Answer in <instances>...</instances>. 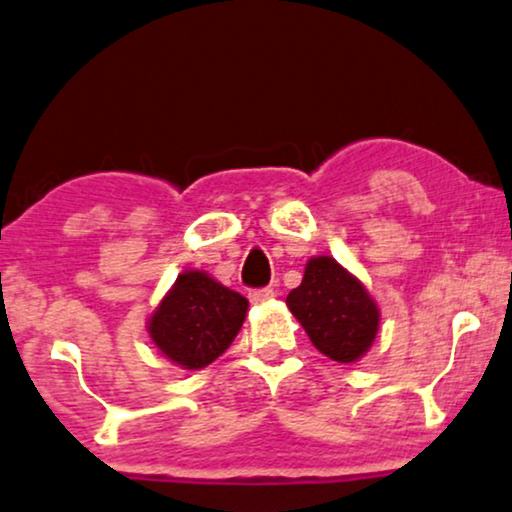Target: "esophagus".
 Returning a JSON list of instances; mask_svg holds the SVG:
<instances>
[{
	"label": "esophagus",
	"instance_id": "obj_1",
	"mask_svg": "<svg viewBox=\"0 0 512 512\" xmlns=\"http://www.w3.org/2000/svg\"><path fill=\"white\" fill-rule=\"evenodd\" d=\"M273 297H276V292H273L271 287H262V290L250 292V301H253V304H266V301H271Z\"/></svg>",
	"mask_w": 512,
	"mask_h": 512
}]
</instances>
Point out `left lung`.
Returning a JSON list of instances; mask_svg holds the SVG:
<instances>
[{"instance_id":"1","label":"left lung","mask_w":512,"mask_h":512,"mask_svg":"<svg viewBox=\"0 0 512 512\" xmlns=\"http://www.w3.org/2000/svg\"><path fill=\"white\" fill-rule=\"evenodd\" d=\"M287 308L315 348L334 362H357L378 334L376 301L334 257L308 259L304 280L287 294Z\"/></svg>"}]
</instances>
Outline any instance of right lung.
Wrapping results in <instances>:
<instances>
[{"mask_svg": "<svg viewBox=\"0 0 512 512\" xmlns=\"http://www.w3.org/2000/svg\"><path fill=\"white\" fill-rule=\"evenodd\" d=\"M248 299L204 271H183L148 320L155 348L183 369L215 362L239 334Z\"/></svg>", "mask_w": 512, "mask_h": 512, "instance_id": "right-lung-1", "label": "right lung"}]
</instances>
